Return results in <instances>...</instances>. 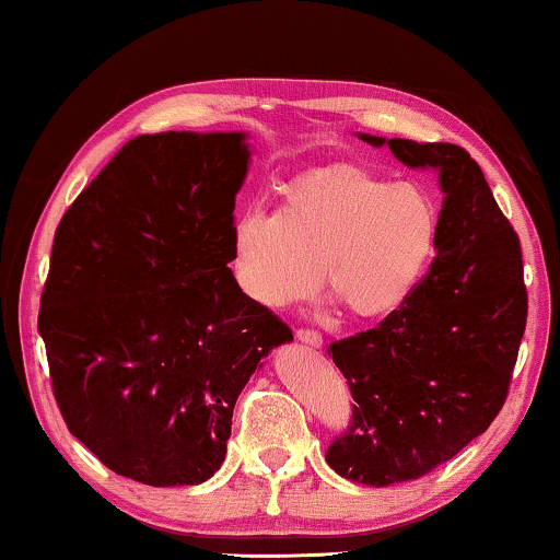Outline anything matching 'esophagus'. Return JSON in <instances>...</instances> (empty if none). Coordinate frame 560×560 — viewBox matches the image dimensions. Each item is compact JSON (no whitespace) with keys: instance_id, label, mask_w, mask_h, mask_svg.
<instances>
[{"instance_id":"obj_1","label":"esophagus","mask_w":560,"mask_h":560,"mask_svg":"<svg viewBox=\"0 0 560 560\" xmlns=\"http://www.w3.org/2000/svg\"><path fill=\"white\" fill-rule=\"evenodd\" d=\"M295 339L303 341L305 347H311V349H320V343H324V339H320V334L313 331V328H298Z\"/></svg>"}]
</instances>
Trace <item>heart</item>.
Returning <instances> with one entry per match:
<instances>
[{"label": "heart", "mask_w": 560, "mask_h": 560, "mask_svg": "<svg viewBox=\"0 0 560 560\" xmlns=\"http://www.w3.org/2000/svg\"><path fill=\"white\" fill-rule=\"evenodd\" d=\"M441 211L425 188L370 167L334 165L282 188L280 209L232 226L236 285L262 308L326 290L349 316L382 318L416 293L439 249Z\"/></svg>", "instance_id": "b5f03b06"}]
</instances>
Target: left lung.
Here are the masks:
<instances>
[{
  "label": "left lung",
  "instance_id": "1",
  "mask_svg": "<svg viewBox=\"0 0 560 560\" xmlns=\"http://www.w3.org/2000/svg\"><path fill=\"white\" fill-rule=\"evenodd\" d=\"M408 167L439 171V255L377 328L334 341L328 357L354 397L326 462L357 485L425 477L492 425L508 400L527 320L523 249L469 152L451 142L359 135Z\"/></svg>",
  "mask_w": 560,
  "mask_h": 560
}]
</instances>
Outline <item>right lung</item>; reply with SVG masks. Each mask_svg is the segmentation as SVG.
Instances as JSON below:
<instances>
[{
    "label": "right lung",
    "instance_id": "right-lung-1",
    "mask_svg": "<svg viewBox=\"0 0 560 560\" xmlns=\"http://www.w3.org/2000/svg\"><path fill=\"white\" fill-rule=\"evenodd\" d=\"M244 132L129 140L56 229L37 328L68 431L150 487L219 469L236 397L293 341L232 262Z\"/></svg>",
    "mask_w": 560,
    "mask_h": 560
}]
</instances>
